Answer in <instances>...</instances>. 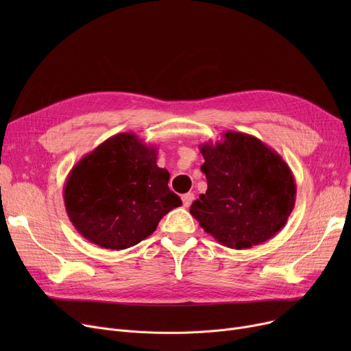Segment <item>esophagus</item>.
<instances>
[{"mask_svg": "<svg viewBox=\"0 0 351 351\" xmlns=\"http://www.w3.org/2000/svg\"><path fill=\"white\" fill-rule=\"evenodd\" d=\"M195 200V195L193 193H185L182 196V204H183V206L185 208H189L191 205H192V202Z\"/></svg>", "mask_w": 351, "mask_h": 351, "instance_id": "34e87169", "label": "esophagus"}]
</instances>
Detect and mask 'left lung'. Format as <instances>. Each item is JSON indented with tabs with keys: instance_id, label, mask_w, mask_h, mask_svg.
<instances>
[{
	"instance_id": "obj_1",
	"label": "left lung",
	"mask_w": 351,
	"mask_h": 351,
	"mask_svg": "<svg viewBox=\"0 0 351 351\" xmlns=\"http://www.w3.org/2000/svg\"><path fill=\"white\" fill-rule=\"evenodd\" d=\"M208 191L191 215L215 241L242 250L265 243L287 222L296 182L283 158L253 135L226 131L199 145Z\"/></svg>"
}]
</instances>
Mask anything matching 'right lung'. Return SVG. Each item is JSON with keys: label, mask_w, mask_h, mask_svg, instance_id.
Masks as SVG:
<instances>
[{"label": "right lung", "mask_w": 351, "mask_h": 351, "mask_svg": "<svg viewBox=\"0 0 351 351\" xmlns=\"http://www.w3.org/2000/svg\"><path fill=\"white\" fill-rule=\"evenodd\" d=\"M158 147L134 132L108 138L73 165L64 186L71 223L86 241L122 250L151 236L182 205L169 172L156 165Z\"/></svg>", "instance_id": "obj_1"}]
</instances>
